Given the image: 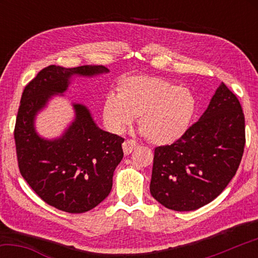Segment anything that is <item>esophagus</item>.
I'll return each mask as SVG.
<instances>
[{"label":"esophagus","instance_id":"obj_1","mask_svg":"<svg viewBox=\"0 0 258 258\" xmlns=\"http://www.w3.org/2000/svg\"><path fill=\"white\" fill-rule=\"evenodd\" d=\"M138 142H135L132 139H126L123 143V150L125 155H130L135 148H138Z\"/></svg>","mask_w":258,"mask_h":258}]
</instances>
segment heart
<instances>
[{"instance_id":"heart-1","label":"heart","mask_w":258,"mask_h":258,"mask_svg":"<svg viewBox=\"0 0 258 258\" xmlns=\"http://www.w3.org/2000/svg\"><path fill=\"white\" fill-rule=\"evenodd\" d=\"M196 111L189 90L159 77L133 76L121 80L117 95H108L103 118L109 130L120 133L138 117L139 126L156 145L175 142L185 133Z\"/></svg>"}]
</instances>
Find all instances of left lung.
<instances>
[{
	"label": "left lung",
	"mask_w": 258,
	"mask_h": 258,
	"mask_svg": "<svg viewBox=\"0 0 258 258\" xmlns=\"http://www.w3.org/2000/svg\"><path fill=\"white\" fill-rule=\"evenodd\" d=\"M244 143L241 104L222 83L199 120L172 145L155 149L151 196L177 212L205 206L235 175Z\"/></svg>",
	"instance_id": "1"
}]
</instances>
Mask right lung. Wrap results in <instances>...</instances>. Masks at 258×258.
I'll return each mask as SVG.
<instances>
[{
    "mask_svg": "<svg viewBox=\"0 0 258 258\" xmlns=\"http://www.w3.org/2000/svg\"><path fill=\"white\" fill-rule=\"evenodd\" d=\"M102 66L46 67L26 85L15 126L21 176L43 202L59 211L80 214L108 197L112 175L123 159L124 139L100 130L85 106L74 104L76 117L60 139L49 141L34 128L36 113L51 95L67 90L73 75L107 73Z\"/></svg>",
    "mask_w": 258,
    "mask_h": 258,
    "instance_id": "right-lung-1",
    "label": "right lung"
}]
</instances>
